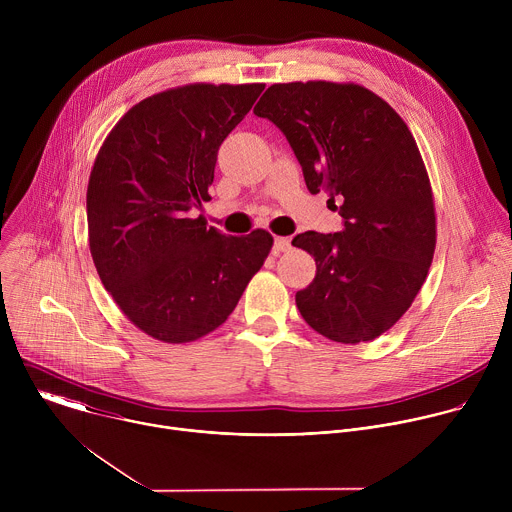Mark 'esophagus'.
I'll list each match as a JSON object with an SVG mask.
<instances>
[{
  "label": "esophagus",
  "mask_w": 512,
  "mask_h": 512,
  "mask_svg": "<svg viewBox=\"0 0 512 512\" xmlns=\"http://www.w3.org/2000/svg\"><path fill=\"white\" fill-rule=\"evenodd\" d=\"M289 247H291V243H289L287 237H275V243H273V253H275V255L287 251Z\"/></svg>",
  "instance_id": "obj_1"
}]
</instances>
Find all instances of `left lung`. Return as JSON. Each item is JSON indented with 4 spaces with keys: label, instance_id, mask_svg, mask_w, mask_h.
<instances>
[{
    "label": "left lung",
    "instance_id": "1",
    "mask_svg": "<svg viewBox=\"0 0 512 512\" xmlns=\"http://www.w3.org/2000/svg\"><path fill=\"white\" fill-rule=\"evenodd\" d=\"M253 113L283 131L308 190H324L344 218L338 233L291 241L316 261L296 294L302 318L340 344L379 338L411 308L435 251L433 192L413 133L356 83H275Z\"/></svg>",
    "mask_w": 512,
    "mask_h": 512
}]
</instances>
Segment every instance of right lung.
<instances>
[{
	"label": "right lung",
	"instance_id": "right-lung-1",
	"mask_svg": "<svg viewBox=\"0 0 512 512\" xmlns=\"http://www.w3.org/2000/svg\"><path fill=\"white\" fill-rule=\"evenodd\" d=\"M263 83H192L133 105L109 131L87 188L89 249L105 289L148 336L194 342L237 308L273 237L206 227L216 154Z\"/></svg>",
	"mask_w": 512,
	"mask_h": 512
}]
</instances>
